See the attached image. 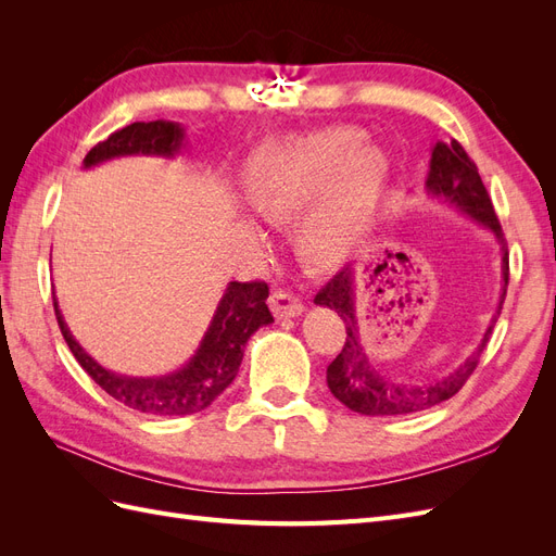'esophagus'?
Listing matches in <instances>:
<instances>
[{
  "mask_svg": "<svg viewBox=\"0 0 556 556\" xmlns=\"http://www.w3.org/2000/svg\"><path fill=\"white\" fill-rule=\"evenodd\" d=\"M268 304H271V311L276 317L280 319H288V317H299L304 313V304H301L299 299H294L290 292H274L271 299H268Z\"/></svg>",
  "mask_w": 556,
  "mask_h": 556,
  "instance_id": "34e87169",
  "label": "esophagus"
}]
</instances>
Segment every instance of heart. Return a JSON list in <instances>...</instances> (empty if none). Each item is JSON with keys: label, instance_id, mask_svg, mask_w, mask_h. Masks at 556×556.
<instances>
[{"label": "heart", "instance_id": "1", "mask_svg": "<svg viewBox=\"0 0 556 556\" xmlns=\"http://www.w3.org/2000/svg\"><path fill=\"white\" fill-rule=\"evenodd\" d=\"M392 166L352 127L266 141L243 164V199L264 220L299 215L294 248L315 271L343 266L371 229Z\"/></svg>", "mask_w": 556, "mask_h": 556}]
</instances>
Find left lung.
<instances>
[{"label":"left lung","mask_w":556,"mask_h":556,"mask_svg":"<svg viewBox=\"0 0 556 556\" xmlns=\"http://www.w3.org/2000/svg\"><path fill=\"white\" fill-rule=\"evenodd\" d=\"M425 190L429 197L441 199L443 204L457 208L468 220L484 227L496 239L501 248V292L494 315L486 325L480 343L473 352L450 371L447 376L433 380H406L399 376L382 374L380 368L368 357V352L359 336V319L355 313V288L357 271L355 266L348 264L343 271L336 274L323 290L317 292L315 304L333 308L341 315L348 329V339L343 350L327 366V384L331 394L339 399L343 406L359 415H408L427 410L431 406L452 399L457 394L468 376L476 371L480 355L490 343L492 329L503 308V299L508 290V245L503 239L501 225L492 206V199L486 194L478 166L470 162L466 150L457 141H435L431 148L429 174L425 180Z\"/></svg>","instance_id":"obj_1"}]
</instances>
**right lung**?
<instances>
[{
	"mask_svg": "<svg viewBox=\"0 0 556 556\" xmlns=\"http://www.w3.org/2000/svg\"><path fill=\"white\" fill-rule=\"evenodd\" d=\"M182 148L185 129L180 123H134L111 134L106 141L97 143L83 160V169H92V166L109 160L134 155L174 160L180 155ZM266 299V282H229L194 355L176 371L164 376H125L102 366L74 339L72 329L64 323L55 294L53 306L60 331L66 345L74 352L76 362L109 396L125 403L131 410L174 417L208 408L237 378L248 339L260 327L274 323Z\"/></svg>",
	"mask_w": 556,
	"mask_h": 556,
	"instance_id": "right-lung-1",
	"label": "right lung"
}]
</instances>
